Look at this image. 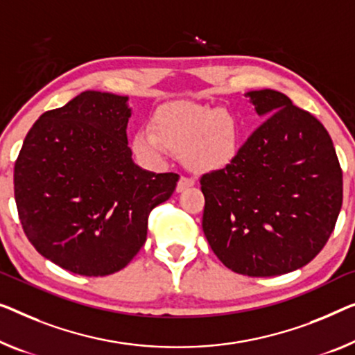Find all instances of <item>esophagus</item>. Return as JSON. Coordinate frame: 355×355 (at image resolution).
I'll use <instances>...</instances> for the list:
<instances>
[{"label":"esophagus","mask_w":355,"mask_h":355,"mask_svg":"<svg viewBox=\"0 0 355 355\" xmlns=\"http://www.w3.org/2000/svg\"><path fill=\"white\" fill-rule=\"evenodd\" d=\"M193 184H194V180H193V178H189V177H182V178L178 180L177 191H178V193H182V191H184V189L191 188Z\"/></svg>","instance_id":"esophagus-1"}]
</instances>
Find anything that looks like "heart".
Instances as JSON below:
<instances>
[{
  "instance_id": "b5f03b06",
  "label": "heart",
  "mask_w": 355,
  "mask_h": 355,
  "mask_svg": "<svg viewBox=\"0 0 355 355\" xmlns=\"http://www.w3.org/2000/svg\"><path fill=\"white\" fill-rule=\"evenodd\" d=\"M134 151L148 164H159L172 150L198 171H214L236 155L237 123L228 111L194 102H171L153 114V129L144 127L134 137Z\"/></svg>"
}]
</instances>
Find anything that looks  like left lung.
<instances>
[{"label":"left lung","mask_w":355,"mask_h":355,"mask_svg":"<svg viewBox=\"0 0 355 355\" xmlns=\"http://www.w3.org/2000/svg\"><path fill=\"white\" fill-rule=\"evenodd\" d=\"M264 123L226 167L204 173L202 230L231 271L269 277L303 268L335 230L343 171L329 132L285 94H245Z\"/></svg>","instance_id":"8db88e82"}]
</instances>
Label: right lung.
<instances>
[{"label":"right lung","mask_w":355,"mask_h":355,"mask_svg":"<svg viewBox=\"0 0 355 355\" xmlns=\"http://www.w3.org/2000/svg\"><path fill=\"white\" fill-rule=\"evenodd\" d=\"M127 97L86 91L46 111L14 166L19 220L42 257L73 274L108 276L146 241L148 215L175 191L178 173L132 159Z\"/></svg>","instance_id":"1"}]
</instances>
